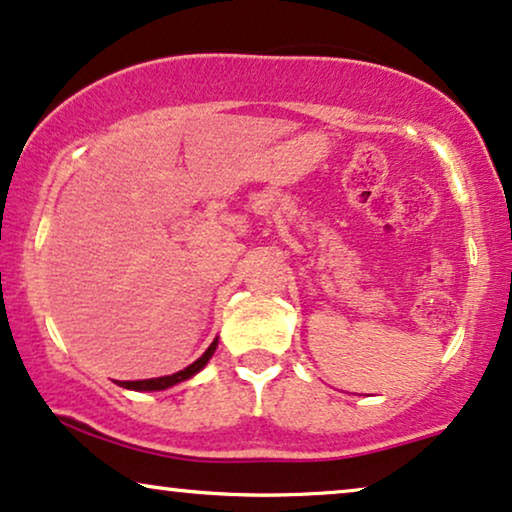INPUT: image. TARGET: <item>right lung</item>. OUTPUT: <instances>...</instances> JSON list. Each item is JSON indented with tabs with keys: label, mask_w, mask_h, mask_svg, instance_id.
<instances>
[{
	"label": "right lung",
	"mask_w": 512,
	"mask_h": 512,
	"mask_svg": "<svg viewBox=\"0 0 512 512\" xmlns=\"http://www.w3.org/2000/svg\"><path fill=\"white\" fill-rule=\"evenodd\" d=\"M215 349H217V340L212 342V345L205 349V354L200 359H196L193 361L191 366H186L184 371H177V373H172V375H165V378H151V380H125V383H120V387H127V390H139V392H144V390H165V387H172V385H177V383H181V380H189L191 375H196L200 368H203L205 364H208L210 361V357L212 354H215Z\"/></svg>",
	"instance_id": "add662e5"
}]
</instances>
